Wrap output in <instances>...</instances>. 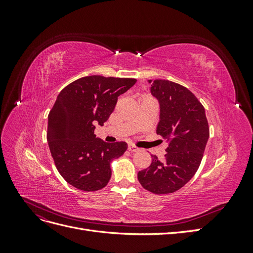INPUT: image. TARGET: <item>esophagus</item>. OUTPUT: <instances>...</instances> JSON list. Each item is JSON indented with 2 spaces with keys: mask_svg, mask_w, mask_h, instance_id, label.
Wrapping results in <instances>:
<instances>
[{
  "mask_svg": "<svg viewBox=\"0 0 253 253\" xmlns=\"http://www.w3.org/2000/svg\"><path fill=\"white\" fill-rule=\"evenodd\" d=\"M127 150H128L129 152H137V151L139 150V148L135 147V145H133V144H129L128 147H127Z\"/></svg>",
  "mask_w": 253,
  "mask_h": 253,
  "instance_id": "1",
  "label": "esophagus"
}]
</instances>
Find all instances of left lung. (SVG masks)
<instances>
[{
    "instance_id": "1",
    "label": "left lung",
    "mask_w": 253,
    "mask_h": 253,
    "mask_svg": "<svg viewBox=\"0 0 253 253\" xmlns=\"http://www.w3.org/2000/svg\"><path fill=\"white\" fill-rule=\"evenodd\" d=\"M160 106L156 133L169 145L165 160L152 156V164L138 172L141 186L154 194H169L193 177L209 138L205 108L192 91L169 80H149Z\"/></svg>"
}]
</instances>
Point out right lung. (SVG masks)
I'll return each mask as SVG.
<instances>
[{
  "label": "right lung",
  "mask_w": 253,
  "mask_h": 253,
  "mask_svg": "<svg viewBox=\"0 0 253 253\" xmlns=\"http://www.w3.org/2000/svg\"><path fill=\"white\" fill-rule=\"evenodd\" d=\"M133 78L87 76L68 84L48 114L47 141L61 176L82 191L104 188L111 162L127 149L125 141L106 143L94 134L113 113L118 97L136 83Z\"/></svg>",
  "instance_id": "1"
}]
</instances>
